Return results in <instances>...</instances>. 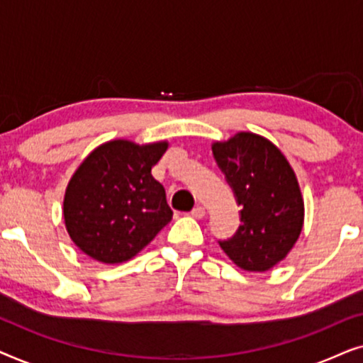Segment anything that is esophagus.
<instances>
[{"label":"esophagus","instance_id":"esophagus-1","mask_svg":"<svg viewBox=\"0 0 363 363\" xmlns=\"http://www.w3.org/2000/svg\"><path fill=\"white\" fill-rule=\"evenodd\" d=\"M205 215H206V210L203 206H195L191 210V216L193 218H203Z\"/></svg>","mask_w":363,"mask_h":363}]
</instances>
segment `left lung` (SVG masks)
I'll return each mask as SVG.
<instances>
[{
    "instance_id": "1",
    "label": "left lung",
    "mask_w": 363,
    "mask_h": 363,
    "mask_svg": "<svg viewBox=\"0 0 363 363\" xmlns=\"http://www.w3.org/2000/svg\"><path fill=\"white\" fill-rule=\"evenodd\" d=\"M211 150L241 206V225L231 240L220 241L221 250L242 271H269L289 255L304 226L296 173L274 143L252 132L213 142Z\"/></svg>"
}]
</instances>
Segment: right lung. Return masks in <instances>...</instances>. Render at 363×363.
<instances>
[{"label": "right lung", "instance_id": "add662e5", "mask_svg": "<svg viewBox=\"0 0 363 363\" xmlns=\"http://www.w3.org/2000/svg\"><path fill=\"white\" fill-rule=\"evenodd\" d=\"M168 142L125 138L94 148L64 193V225L74 245L92 259L118 264L137 256L172 221L165 188L152 177Z\"/></svg>", "mask_w": 363, "mask_h": 363}]
</instances>
